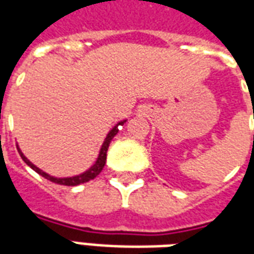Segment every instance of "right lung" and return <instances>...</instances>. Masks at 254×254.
Wrapping results in <instances>:
<instances>
[{
	"label": "right lung",
	"mask_w": 254,
	"mask_h": 254,
	"mask_svg": "<svg viewBox=\"0 0 254 254\" xmlns=\"http://www.w3.org/2000/svg\"><path fill=\"white\" fill-rule=\"evenodd\" d=\"M124 124H125V121H121L120 124H117L116 127L111 129L110 132H109V134H107V137L105 138V143H103L102 148H100L99 156H98V160L95 162V165L92 166V167H91L89 170H87L85 173H83V174H80V176L69 177V178H56V177L49 176V174H46L45 171H42L41 169H38L35 165H32L30 160L27 159L24 155H23V152L20 151V148H17V151H19V154H20V156H21V159L24 160L25 163L30 166L32 170H35L36 173L39 174V176L45 177L46 180L54 182V184H58V185L76 187V185H80V184H84V182L91 181V180H94L96 176H99V173L103 170V167H105V165H106V156H107V149H109L110 141L113 140V137L116 136L117 133H118V127H120V125H124Z\"/></svg>",
	"instance_id": "right-lung-1"
}]
</instances>
